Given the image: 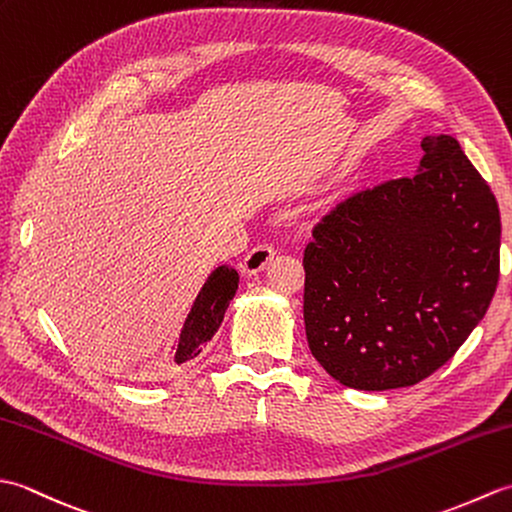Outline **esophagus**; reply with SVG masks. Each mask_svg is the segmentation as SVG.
Returning a JSON list of instances; mask_svg holds the SVG:
<instances>
[{"instance_id": "34e87169", "label": "esophagus", "mask_w": 512, "mask_h": 512, "mask_svg": "<svg viewBox=\"0 0 512 512\" xmlns=\"http://www.w3.org/2000/svg\"><path fill=\"white\" fill-rule=\"evenodd\" d=\"M273 257H275V248L273 246H270V244H259L242 259V264H239V270H242V275L253 277L257 273H262V270L270 264V259H273Z\"/></svg>"}]
</instances>
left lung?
I'll use <instances>...</instances> for the list:
<instances>
[{
    "label": "left lung",
    "mask_w": 512,
    "mask_h": 512,
    "mask_svg": "<svg viewBox=\"0 0 512 512\" xmlns=\"http://www.w3.org/2000/svg\"><path fill=\"white\" fill-rule=\"evenodd\" d=\"M413 178L347 195L303 253L312 356L341 385L420 383L469 339L499 279L491 187L447 134L422 138Z\"/></svg>",
    "instance_id": "1"
}]
</instances>
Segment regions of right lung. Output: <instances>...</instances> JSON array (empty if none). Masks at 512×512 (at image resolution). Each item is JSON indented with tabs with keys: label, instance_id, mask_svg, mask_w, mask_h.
Wrapping results in <instances>:
<instances>
[{
	"label": "right lung",
	"instance_id": "obj_1",
	"mask_svg": "<svg viewBox=\"0 0 512 512\" xmlns=\"http://www.w3.org/2000/svg\"><path fill=\"white\" fill-rule=\"evenodd\" d=\"M239 284V275L233 266H217L206 277L202 290L195 297L191 312L184 319L180 339L173 347V365H182L202 352V347L213 339V334L224 321L228 303L233 301Z\"/></svg>",
	"mask_w": 512,
	"mask_h": 512
}]
</instances>
